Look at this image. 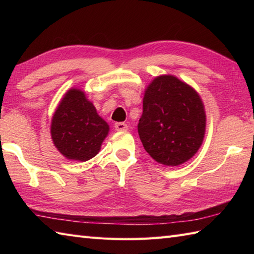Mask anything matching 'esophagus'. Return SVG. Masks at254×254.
Segmentation results:
<instances>
[{"instance_id": "obj_1", "label": "esophagus", "mask_w": 254, "mask_h": 254, "mask_svg": "<svg viewBox=\"0 0 254 254\" xmlns=\"http://www.w3.org/2000/svg\"><path fill=\"white\" fill-rule=\"evenodd\" d=\"M115 127L117 131H127V124L124 122H117L115 124Z\"/></svg>"}]
</instances>
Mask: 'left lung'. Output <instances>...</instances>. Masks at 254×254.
Wrapping results in <instances>:
<instances>
[{"label":"left lung","mask_w":254,"mask_h":254,"mask_svg":"<svg viewBox=\"0 0 254 254\" xmlns=\"http://www.w3.org/2000/svg\"><path fill=\"white\" fill-rule=\"evenodd\" d=\"M205 124L198 94L177 77H156L145 91L137 131L157 163L174 167L190 159L202 145Z\"/></svg>","instance_id":"1"}]
</instances>
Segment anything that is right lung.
<instances>
[{
	"mask_svg": "<svg viewBox=\"0 0 254 254\" xmlns=\"http://www.w3.org/2000/svg\"><path fill=\"white\" fill-rule=\"evenodd\" d=\"M109 132V126L80 89H69L51 123L56 147L67 159L86 161L95 157Z\"/></svg>",
	"mask_w": 254,
	"mask_h": 254,
	"instance_id": "add662e5",
	"label": "right lung"
}]
</instances>
